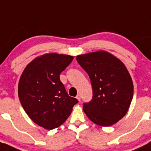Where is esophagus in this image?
Instances as JSON below:
<instances>
[{
  "mask_svg": "<svg viewBox=\"0 0 151 151\" xmlns=\"http://www.w3.org/2000/svg\"><path fill=\"white\" fill-rule=\"evenodd\" d=\"M76 98L78 101H81V95H80V94H78V95L76 96Z\"/></svg>",
  "mask_w": 151,
  "mask_h": 151,
  "instance_id": "obj_1",
  "label": "esophagus"
}]
</instances>
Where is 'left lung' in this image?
<instances>
[{"mask_svg": "<svg viewBox=\"0 0 151 151\" xmlns=\"http://www.w3.org/2000/svg\"><path fill=\"white\" fill-rule=\"evenodd\" d=\"M79 65L88 74L93 89L91 102L83 110L91 122L110 126L127 113L133 97L134 86L125 64L106 50L77 55Z\"/></svg>", "mask_w": 151, "mask_h": 151, "instance_id": "1", "label": "left lung"}]
</instances>
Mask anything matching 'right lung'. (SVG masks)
I'll return each instance as SVG.
<instances>
[{"label":"right lung","instance_id":"right-lung-1","mask_svg":"<svg viewBox=\"0 0 151 151\" xmlns=\"http://www.w3.org/2000/svg\"><path fill=\"white\" fill-rule=\"evenodd\" d=\"M73 56L47 53L35 57L24 69L18 85L21 104L29 118L47 130L59 127L78 102L69 97L60 75Z\"/></svg>","mask_w":151,"mask_h":151}]
</instances>
